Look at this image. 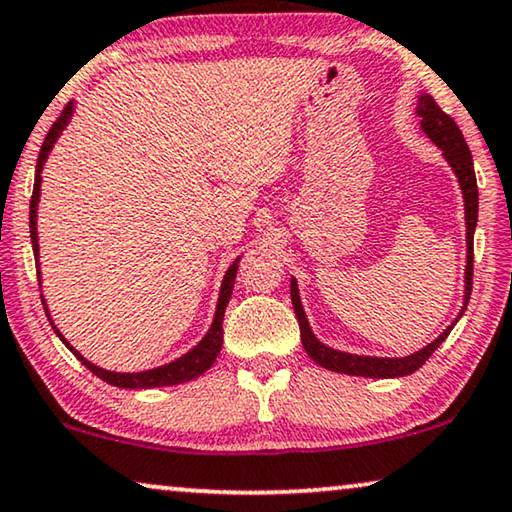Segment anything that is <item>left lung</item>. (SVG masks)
Returning a JSON list of instances; mask_svg holds the SVG:
<instances>
[{
	"label": "left lung",
	"mask_w": 512,
	"mask_h": 512,
	"mask_svg": "<svg viewBox=\"0 0 512 512\" xmlns=\"http://www.w3.org/2000/svg\"><path fill=\"white\" fill-rule=\"evenodd\" d=\"M418 117H421V126L427 133V137L441 147L448 163L460 179L462 193H464V209H467V287H464V308L467 310V303L471 299V285H474V230L478 223V183H476V172H474V160H471V151L464 142V135L460 126L455 124L451 114H446L439 108L437 101L430 94H423L418 98ZM292 303L296 319H299L301 326V342L305 352L326 370L342 372V375H356V377H375V379H388V377H407L411 372H416L421 365L434 354L441 342L448 338V333L453 331V326L439 335L437 340L430 342V345L423 347L421 352L411 354L407 358H370V356H354V354H342L335 352V349L326 347L319 342L315 335H312L308 319H305V312L301 308L299 289H296V280H292Z\"/></svg>",
	"instance_id": "8db88e82"
}]
</instances>
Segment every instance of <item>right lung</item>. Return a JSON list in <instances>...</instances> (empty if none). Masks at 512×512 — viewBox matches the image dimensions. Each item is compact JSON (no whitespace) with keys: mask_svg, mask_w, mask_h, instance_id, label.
<instances>
[{"mask_svg":"<svg viewBox=\"0 0 512 512\" xmlns=\"http://www.w3.org/2000/svg\"><path fill=\"white\" fill-rule=\"evenodd\" d=\"M71 112H73V103H68L61 114L57 117L55 124L50 126L48 135H45L43 140V147H41V154H38L36 160V179H34V193H32V202H29V234H32V246H34V255L38 257V239H36V204H38V193H41V170H43V163L45 158H48L52 144L59 137V133L64 131V126L68 124V119H71ZM38 269V264H36ZM236 269H239V259L227 269L225 273V280H223V287H220V299H218V310H216V319H213L209 333L204 335V340L197 345L195 349H190L186 356L177 358V361L170 363V365H163V368H156V370H147V372H126V375H121V372H110V370H103V368H96L94 363H89L87 358H82L75 349L68 345V342L61 338V333L57 331V326H52L55 333L59 335L61 340H64V345L71 349V352L80 358L82 363H85V368H89L94 372L96 377H101L103 381H108L112 386H119V388H156V386H174V384H183V381H190L195 377H200L202 372H207L213 361H216V356L220 354V347H223V317H225V308L227 303L232 299V287H234V278H236ZM38 273V271H36ZM43 301V296H41ZM45 303V301H43ZM48 312V310H45ZM52 324V322H50Z\"/></svg>","mask_w":512,"mask_h":512,"instance_id":"1","label":"right lung"}]
</instances>
